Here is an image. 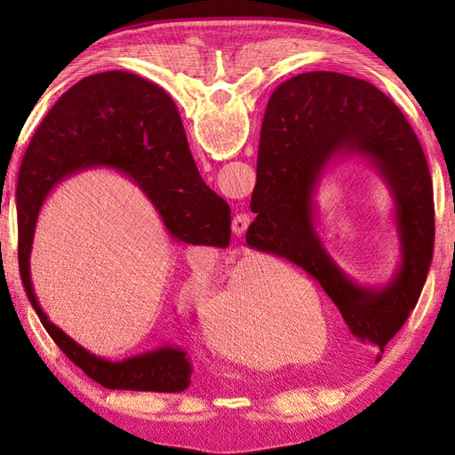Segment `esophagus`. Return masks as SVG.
<instances>
[{"instance_id":"esophagus-1","label":"esophagus","mask_w":455,"mask_h":455,"mask_svg":"<svg viewBox=\"0 0 455 455\" xmlns=\"http://www.w3.org/2000/svg\"><path fill=\"white\" fill-rule=\"evenodd\" d=\"M250 220L252 219H250V215H246V212H238V215L233 219V233L236 236H243L250 227Z\"/></svg>"}]
</instances>
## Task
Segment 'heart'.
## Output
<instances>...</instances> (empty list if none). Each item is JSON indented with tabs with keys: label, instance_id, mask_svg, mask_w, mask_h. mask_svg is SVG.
I'll return each mask as SVG.
<instances>
[{
	"label": "heart",
	"instance_id": "1",
	"mask_svg": "<svg viewBox=\"0 0 455 455\" xmlns=\"http://www.w3.org/2000/svg\"><path fill=\"white\" fill-rule=\"evenodd\" d=\"M215 262L205 259L193 267L181 287V301L203 318L209 316L212 340L222 352L244 362L277 360L282 342L297 352L315 346V328L305 321L318 307L316 293L291 267L266 256H248L236 266L217 299ZM285 360H301L285 354Z\"/></svg>",
	"mask_w": 455,
	"mask_h": 455
}]
</instances>
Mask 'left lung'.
Masks as SVG:
<instances>
[{
  "label": "left lung",
  "mask_w": 455,
  "mask_h": 455,
  "mask_svg": "<svg viewBox=\"0 0 455 455\" xmlns=\"http://www.w3.org/2000/svg\"><path fill=\"white\" fill-rule=\"evenodd\" d=\"M259 150L250 201L256 219L246 243L311 274L350 332L383 352L419 301L434 250L432 176L409 121L370 82L338 72H307L272 93ZM350 156L373 165L394 199L402 259L383 288H363L347 278L314 230L315 186L332 161Z\"/></svg>",
  "instance_id": "1"
}]
</instances>
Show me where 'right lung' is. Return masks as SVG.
<instances>
[{"label": "right lung", "instance_id": "add662e5", "mask_svg": "<svg viewBox=\"0 0 455 455\" xmlns=\"http://www.w3.org/2000/svg\"><path fill=\"white\" fill-rule=\"evenodd\" d=\"M113 168L137 183L186 244L225 248L230 207L201 180L176 103L156 84L131 72H101L72 85L28 144L17 181L19 272L28 301L56 346L108 389L181 393L191 383L188 352L176 346L109 362L90 354L48 321L31 283V248L48 193L72 173Z\"/></svg>", "mask_w": 455, "mask_h": 455}]
</instances>
